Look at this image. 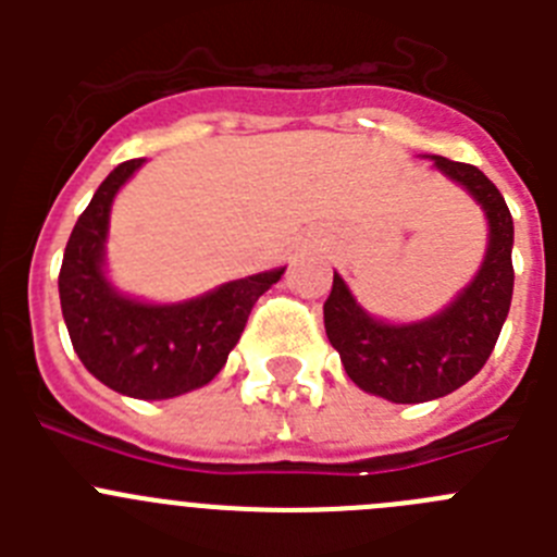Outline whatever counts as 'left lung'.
<instances>
[{
  "mask_svg": "<svg viewBox=\"0 0 557 557\" xmlns=\"http://www.w3.org/2000/svg\"><path fill=\"white\" fill-rule=\"evenodd\" d=\"M430 159L451 184L469 191L488 220V248L474 278L424 321L373 318L339 273L323 304L326 337L354 385L393 405L432 401L476 376L494 351L513 298V218L505 198L476 166L444 156Z\"/></svg>",
  "mask_w": 557,
  "mask_h": 557,
  "instance_id": "1",
  "label": "left lung"
}]
</instances>
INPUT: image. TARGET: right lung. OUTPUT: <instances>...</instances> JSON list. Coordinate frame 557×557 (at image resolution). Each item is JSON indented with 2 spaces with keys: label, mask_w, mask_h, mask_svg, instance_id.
<instances>
[{
  "label": "right lung",
  "mask_w": 557,
  "mask_h": 557,
  "mask_svg": "<svg viewBox=\"0 0 557 557\" xmlns=\"http://www.w3.org/2000/svg\"><path fill=\"white\" fill-rule=\"evenodd\" d=\"M141 164L145 159L116 166L77 218L63 250L58 293L86 371L122 396L161 401L218 376L259 295L287 268L245 275L175 304L141 301L113 287L106 270L111 206Z\"/></svg>",
  "instance_id": "add662e5"
}]
</instances>
